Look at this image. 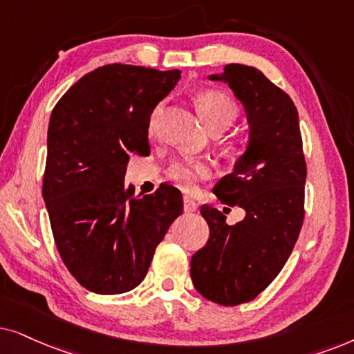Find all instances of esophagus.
Listing matches in <instances>:
<instances>
[{
    "mask_svg": "<svg viewBox=\"0 0 354 354\" xmlns=\"http://www.w3.org/2000/svg\"><path fill=\"white\" fill-rule=\"evenodd\" d=\"M197 205L196 201H192L191 197H185V201H183V209H185L186 214H191V212H196L197 210Z\"/></svg>",
    "mask_w": 354,
    "mask_h": 354,
    "instance_id": "esophagus-1",
    "label": "esophagus"
}]
</instances>
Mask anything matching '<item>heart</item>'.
I'll use <instances>...</instances> for the list:
<instances>
[{
  "instance_id": "heart-1",
  "label": "heart",
  "mask_w": 354,
  "mask_h": 354,
  "mask_svg": "<svg viewBox=\"0 0 354 354\" xmlns=\"http://www.w3.org/2000/svg\"><path fill=\"white\" fill-rule=\"evenodd\" d=\"M196 106L197 111L205 122V126L212 133H223L228 129L239 116V108L236 102L233 100L228 93L216 91V88H207L201 91L196 95ZM158 108L152 113L149 122V133L153 134L155 118H157ZM233 152H239L243 149L241 140H233L232 144ZM168 180H171L174 185L180 186L183 191H194L197 183L205 180L210 176V168L205 162H192V160H185V162H176L168 168L167 171Z\"/></svg>"
}]
</instances>
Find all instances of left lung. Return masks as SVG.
Here are the masks:
<instances>
[{
  "instance_id": "obj_1",
  "label": "left lung",
  "mask_w": 354,
  "mask_h": 354,
  "mask_svg": "<svg viewBox=\"0 0 354 354\" xmlns=\"http://www.w3.org/2000/svg\"><path fill=\"white\" fill-rule=\"evenodd\" d=\"M210 79L233 88L251 126L246 153L214 187L221 204L241 207L246 216L228 225L216 207H201L210 234L191 259V279L204 298L238 306L262 293L291 256L304 221L308 168L288 93L244 64H226Z\"/></svg>"
}]
</instances>
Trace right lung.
Listing matches in <instances>:
<instances>
[{
  "mask_svg": "<svg viewBox=\"0 0 354 354\" xmlns=\"http://www.w3.org/2000/svg\"><path fill=\"white\" fill-rule=\"evenodd\" d=\"M180 77L178 69L106 64L79 79L51 111L41 192L64 266L93 293L136 288L181 215L176 187L147 196L124 187L131 155L150 153L153 108Z\"/></svg>",
  "mask_w": 354,
  "mask_h": 354,
  "instance_id": "right-lung-1",
  "label": "right lung"
}]
</instances>
